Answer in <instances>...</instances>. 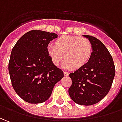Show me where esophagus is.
Listing matches in <instances>:
<instances>
[{
    "mask_svg": "<svg viewBox=\"0 0 122 122\" xmlns=\"http://www.w3.org/2000/svg\"><path fill=\"white\" fill-rule=\"evenodd\" d=\"M64 76H68V74H69V73L68 72H64Z\"/></svg>",
    "mask_w": 122,
    "mask_h": 122,
    "instance_id": "1",
    "label": "esophagus"
}]
</instances>
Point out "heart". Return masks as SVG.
Here are the masks:
<instances>
[{"label": "heart", "mask_w": 122, "mask_h": 122, "mask_svg": "<svg viewBox=\"0 0 122 122\" xmlns=\"http://www.w3.org/2000/svg\"><path fill=\"white\" fill-rule=\"evenodd\" d=\"M47 52L54 64L58 66L64 59V65L69 68H80L91 58L93 47L91 42L86 38L64 36L56 40L55 45L49 44Z\"/></svg>", "instance_id": "b5f03b06"}]
</instances>
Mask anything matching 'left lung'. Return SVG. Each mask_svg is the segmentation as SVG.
I'll list each match as a JSON object with an SVG mask.
<instances>
[{
	"label": "left lung",
	"instance_id": "obj_1",
	"mask_svg": "<svg viewBox=\"0 0 122 122\" xmlns=\"http://www.w3.org/2000/svg\"><path fill=\"white\" fill-rule=\"evenodd\" d=\"M91 42L93 52L84 66L69 74L72 85L68 90L70 98L80 105L98 103L107 94L115 76V66L110 53L96 37L84 35Z\"/></svg>",
	"mask_w": 122,
	"mask_h": 122
}]
</instances>
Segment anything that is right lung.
I'll return each instance as SVG.
<instances>
[{
  "instance_id": "obj_1",
  "label": "right lung",
  "mask_w": 122,
  "mask_h": 122,
  "mask_svg": "<svg viewBox=\"0 0 122 122\" xmlns=\"http://www.w3.org/2000/svg\"><path fill=\"white\" fill-rule=\"evenodd\" d=\"M57 34L33 30L18 40L12 50L8 71L12 86L23 100L39 104L50 98L54 86L64 77L47 52Z\"/></svg>"
}]
</instances>
